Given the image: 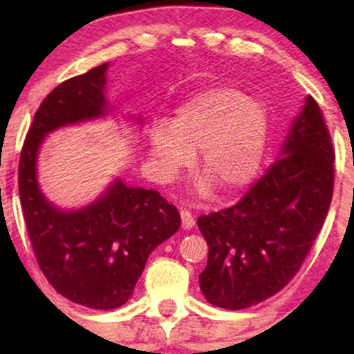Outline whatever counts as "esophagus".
Returning <instances> with one entry per match:
<instances>
[{
  "instance_id": "1",
  "label": "esophagus",
  "mask_w": 354,
  "mask_h": 354,
  "mask_svg": "<svg viewBox=\"0 0 354 354\" xmlns=\"http://www.w3.org/2000/svg\"><path fill=\"white\" fill-rule=\"evenodd\" d=\"M181 226L183 230H191L194 226V216L189 213V211L186 209L181 211Z\"/></svg>"
}]
</instances>
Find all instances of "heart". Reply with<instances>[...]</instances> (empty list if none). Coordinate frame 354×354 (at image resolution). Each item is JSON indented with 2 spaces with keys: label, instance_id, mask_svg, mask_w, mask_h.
Instances as JSON below:
<instances>
[{
  "label": "heart",
  "instance_id": "b5f03b06",
  "mask_svg": "<svg viewBox=\"0 0 354 354\" xmlns=\"http://www.w3.org/2000/svg\"><path fill=\"white\" fill-rule=\"evenodd\" d=\"M268 140V115L259 101L234 88L221 86L198 93L178 108L171 124H154L149 153L156 171L173 180L191 163L205 180L201 189L218 186L228 194L250 185L261 168Z\"/></svg>",
  "mask_w": 354,
  "mask_h": 354
}]
</instances>
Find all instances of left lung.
Returning <instances> with one entry per match:
<instances>
[{
  "instance_id": "left-lung-1",
  "label": "left lung",
  "mask_w": 354,
  "mask_h": 354,
  "mask_svg": "<svg viewBox=\"0 0 354 354\" xmlns=\"http://www.w3.org/2000/svg\"><path fill=\"white\" fill-rule=\"evenodd\" d=\"M335 149L321 109L304 98L278 160L238 205L198 218L208 243L201 293L214 306L245 310L298 273L326 219Z\"/></svg>"
}]
</instances>
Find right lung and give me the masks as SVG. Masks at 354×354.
Wrapping results in <instances>:
<instances>
[{"label":"right lung","mask_w":354,"mask_h":354,"mask_svg":"<svg viewBox=\"0 0 354 354\" xmlns=\"http://www.w3.org/2000/svg\"><path fill=\"white\" fill-rule=\"evenodd\" d=\"M109 63L55 88L36 111L19 158L23 216L36 261L64 298L93 310H115L133 296L156 246L181 225L176 206L158 191L115 178L95 201L59 208L38 183V154L44 138L64 126L111 113L106 100ZM141 124V118H136Z\"/></svg>","instance_id":"obj_1"}]
</instances>
